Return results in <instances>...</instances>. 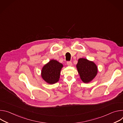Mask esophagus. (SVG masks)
Segmentation results:
<instances>
[{
    "mask_svg": "<svg viewBox=\"0 0 123 123\" xmlns=\"http://www.w3.org/2000/svg\"><path fill=\"white\" fill-rule=\"evenodd\" d=\"M67 64L68 65V66H72V63L71 61H68L67 62Z\"/></svg>",
    "mask_w": 123,
    "mask_h": 123,
    "instance_id": "obj_1",
    "label": "esophagus"
}]
</instances>
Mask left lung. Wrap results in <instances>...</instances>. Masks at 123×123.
Returning <instances> with one entry per match:
<instances>
[{
  "mask_svg": "<svg viewBox=\"0 0 123 123\" xmlns=\"http://www.w3.org/2000/svg\"><path fill=\"white\" fill-rule=\"evenodd\" d=\"M76 68L80 79L85 83L91 82L98 73L96 65L93 61L86 58H81L78 59Z\"/></svg>",
  "mask_w": 123,
  "mask_h": 123,
  "instance_id": "left-lung-1",
  "label": "left lung"
}]
</instances>
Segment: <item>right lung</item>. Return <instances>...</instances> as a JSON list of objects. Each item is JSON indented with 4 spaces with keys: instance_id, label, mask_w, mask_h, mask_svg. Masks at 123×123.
I'll return each instance as SVG.
<instances>
[{
    "instance_id": "1",
    "label": "right lung",
    "mask_w": 123,
    "mask_h": 123,
    "mask_svg": "<svg viewBox=\"0 0 123 123\" xmlns=\"http://www.w3.org/2000/svg\"><path fill=\"white\" fill-rule=\"evenodd\" d=\"M63 67V64L57 60H50L42 68L41 75L42 79L49 84L57 83L59 80Z\"/></svg>"
}]
</instances>
